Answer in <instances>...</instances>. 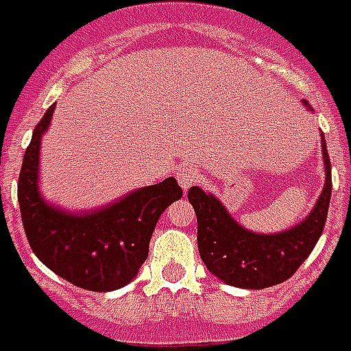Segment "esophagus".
I'll use <instances>...</instances> for the list:
<instances>
[{"mask_svg": "<svg viewBox=\"0 0 351 351\" xmlns=\"http://www.w3.org/2000/svg\"><path fill=\"white\" fill-rule=\"evenodd\" d=\"M176 178H178V181H180L181 189H183V191H187V189H191L193 185H195L196 181L200 180V173H198V170H196L195 166H183V168L178 170Z\"/></svg>", "mask_w": 351, "mask_h": 351, "instance_id": "esophagus-1", "label": "esophagus"}]
</instances>
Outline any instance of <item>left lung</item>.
Returning a JSON list of instances; mask_svg holds the SVG:
<instances>
[{"label": "left lung", "mask_w": 351, "mask_h": 351, "mask_svg": "<svg viewBox=\"0 0 351 351\" xmlns=\"http://www.w3.org/2000/svg\"><path fill=\"white\" fill-rule=\"evenodd\" d=\"M304 106L310 109L306 101ZM325 187L306 219L276 234H257L236 223L227 208L202 189H189L198 221V251L211 274L228 285L265 289L289 280L312 253L327 221L330 202V160L322 136Z\"/></svg>", "instance_id": "8db88e82"}]
</instances>
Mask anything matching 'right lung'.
<instances>
[{"mask_svg":"<svg viewBox=\"0 0 351 351\" xmlns=\"http://www.w3.org/2000/svg\"><path fill=\"white\" fill-rule=\"evenodd\" d=\"M52 111L54 106L34 128L19 176V204L29 247L66 282L86 291H115L138 274L156 221L183 191L176 178H168L101 210L73 213L49 204L39 191V147Z\"/></svg>","mask_w":351,"mask_h":351,"instance_id":"right-lung-1","label":"right lung"}]
</instances>
